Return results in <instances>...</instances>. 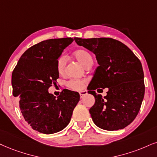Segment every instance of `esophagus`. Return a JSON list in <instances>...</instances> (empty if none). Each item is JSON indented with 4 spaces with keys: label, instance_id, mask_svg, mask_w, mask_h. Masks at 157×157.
<instances>
[{
    "label": "esophagus",
    "instance_id": "34e87169",
    "mask_svg": "<svg viewBox=\"0 0 157 157\" xmlns=\"http://www.w3.org/2000/svg\"><path fill=\"white\" fill-rule=\"evenodd\" d=\"M79 94H80L81 98H82L83 97H84L85 95H86V94H87V91H86V90L81 91V92H79Z\"/></svg>",
    "mask_w": 157,
    "mask_h": 157
}]
</instances>
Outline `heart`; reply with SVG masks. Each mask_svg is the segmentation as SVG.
<instances>
[{"mask_svg": "<svg viewBox=\"0 0 157 157\" xmlns=\"http://www.w3.org/2000/svg\"><path fill=\"white\" fill-rule=\"evenodd\" d=\"M74 56L77 60L85 67L87 64L92 62V56L90 55L88 52L84 49H78L74 52ZM66 57L62 55L57 58L56 63V68L59 74H63L65 71V65H66ZM86 84V80L85 79H71L66 82L67 86L73 90H82Z\"/></svg>", "mask_w": 157, "mask_h": 157, "instance_id": "b5f03b06", "label": "heart"}]
</instances>
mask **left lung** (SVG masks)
I'll list each match as a JSON object with an SVG mask.
<instances>
[{
    "label": "left lung",
    "instance_id": "1",
    "mask_svg": "<svg viewBox=\"0 0 157 157\" xmlns=\"http://www.w3.org/2000/svg\"><path fill=\"white\" fill-rule=\"evenodd\" d=\"M79 46L92 52L99 64L88 86L95 98L90 109L98 127L105 130L124 129L138 115L144 98V74L140 59L125 44L111 38H74ZM108 87L102 98L94 91Z\"/></svg>",
    "mask_w": 157,
    "mask_h": 157
}]
</instances>
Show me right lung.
I'll return each mask as SVG.
<instances>
[{
  "instance_id": "right-lung-1",
  "label": "right lung",
  "mask_w": 157,
  "mask_h": 157,
  "mask_svg": "<svg viewBox=\"0 0 157 157\" xmlns=\"http://www.w3.org/2000/svg\"><path fill=\"white\" fill-rule=\"evenodd\" d=\"M73 38L43 40L27 49L11 75L12 93L19 100L21 113L35 130L53 134L68 124L79 100L78 92L66 89L56 98L48 92L59 78L57 58Z\"/></svg>"
}]
</instances>
